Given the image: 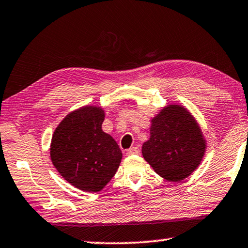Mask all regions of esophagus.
Here are the masks:
<instances>
[{
	"label": "esophagus",
	"instance_id": "1",
	"mask_svg": "<svg viewBox=\"0 0 248 248\" xmlns=\"http://www.w3.org/2000/svg\"><path fill=\"white\" fill-rule=\"evenodd\" d=\"M139 148L138 147H132L130 149L127 150V156H131V155H138L139 154Z\"/></svg>",
	"mask_w": 248,
	"mask_h": 248
}]
</instances>
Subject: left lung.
Wrapping results in <instances>:
<instances>
[{
	"instance_id": "obj_1",
	"label": "left lung",
	"mask_w": 248,
	"mask_h": 248,
	"mask_svg": "<svg viewBox=\"0 0 248 248\" xmlns=\"http://www.w3.org/2000/svg\"><path fill=\"white\" fill-rule=\"evenodd\" d=\"M141 151L158 175L178 183L197 169L204 158L206 140L193 114L175 103L151 119L150 138Z\"/></svg>"
}]
</instances>
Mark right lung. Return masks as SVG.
<instances>
[{"mask_svg": "<svg viewBox=\"0 0 248 248\" xmlns=\"http://www.w3.org/2000/svg\"><path fill=\"white\" fill-rule=\"evenodd\" d=\"M105 111L84 106L66 114L53 132L51 161L72 186L97 193L119 168L123 153L111 136L102 130Z\"/></svg>", "mask_w": 248, "mask_h": 248, "instance_id": "obj_1", "label": "right lung"}]
</instances>
